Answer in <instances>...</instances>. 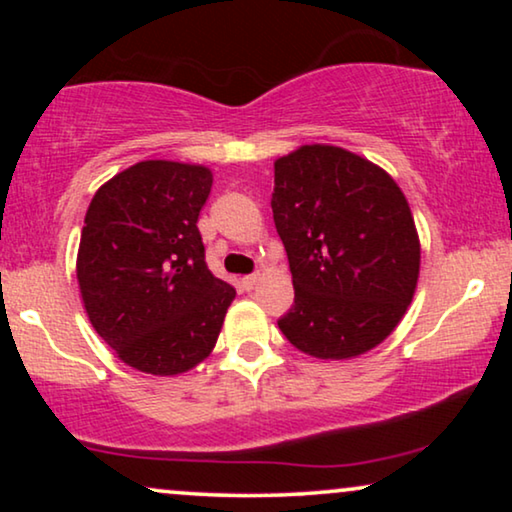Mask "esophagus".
<instances>
[{"mask_svg": "<svg viewBox=\"0 0 512 512\" xmlns=\"http://www.w3.org/2000/svg\"><path fill=\"white\" fill-rule=\"evenodd\" d=\"M258 279H261V277H258V275H247V277H242V286H244V289H247V291L256 289Z\"/></svg>", "mask_w": 512, "mask_h": 512, "instance_id": "obj_1", "label": "esophagus"}]
</instances>
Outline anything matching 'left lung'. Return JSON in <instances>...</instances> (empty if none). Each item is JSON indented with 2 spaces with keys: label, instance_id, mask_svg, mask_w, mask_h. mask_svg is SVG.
I'll use <instances>...</instances> for the list:
<instances>
[{
  "label": "left lung",
  "instance_id": "1",
  "mask_svg": "<svg viewBox=\"0 0 512 512\" xmlns=\"http://www.w3.org/2000/svg\"><path fill=\"white\" fill-rule=\"evenodd\" d=\"M270 205L296 291L277 321L286 340L324 361L387 340L412 303L422 261L396 181L340 146L305 144L275 160Z\"/></svg>",
  "mask_w": 512,
  "mask_h": 512
}]
</instances>
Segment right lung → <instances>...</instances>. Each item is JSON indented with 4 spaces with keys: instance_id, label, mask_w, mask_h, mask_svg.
Listing matches in <instances>:
<instances>
[{
    "instance_id": "1",
    "label": "right lung",
    "mask_w": 512,
    "mask_h": 512,
    "mask_svg": "<svg viewBox=\"0 0 512 512\" xmlns=\"http://www.w3.org/2000/svg\"><path fill=\"white\" fill-rule=\"evenodd\" d=\"M212 170L142 160L97 188L81 230L76 279L90 324L118 359L181 375L219 340L235 289L205 263L200 209Z\"/></svg>"
}]
</instances>
